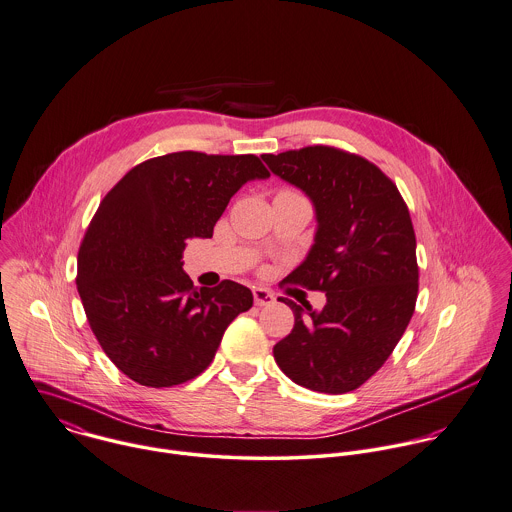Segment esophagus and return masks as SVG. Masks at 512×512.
I'll return each instance as SVG.
<instances>
[{"label":"esophagus","mask_w":512,"mask_h":512,"mask_svg":"<svg viewBox=\"0 0 512 512\" xmlns=\"http://www.w3.org/2000/svg\"><path fill=\"white\" fill-rule=\"evenodd\" d=\"M253 299H255V305H257V307H267V305H273V303H275L273 293L267 291V289H261V287L253 289Z\"/></svg>","instance_id":"1"}]
</instances>
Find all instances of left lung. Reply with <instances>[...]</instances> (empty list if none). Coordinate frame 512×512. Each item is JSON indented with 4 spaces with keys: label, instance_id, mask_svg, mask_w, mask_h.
I'll use <instances>...</instances> for the list:
<instances>
[{
    "label": "left lung",
    "instance_id": "obj_1",
    "mask_svg": "<svg viewBox=\"0 0 512 512\" xmlns=\"http://www.w3.org/2000/svg\"><path fill=\"white\" fill-rule=\"evenodd\" d=\"M269 169L315 205L317 233L289 283L323 291L321 311L281 297L295 327L273 347L297 385L341 395L359 389L391 357L417 303V239L397 185L361 155L311 145L263 155Z\"/></svg>",
    "mask_w": 512,
    "mask_h": 512
}]
</instances>
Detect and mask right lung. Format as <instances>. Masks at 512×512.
Listing matches in <instances>:
<instances>
[{
    "label": "right lung",
    "mask_w": 512,
    "mask_h": 512,
    "mask_svg": "<svg viewBox=\"0 0 512 512\" xmlns=\"http://www.w3.org/2000/svg\"><path fill=\"white\" fill-rule=\"evenodd\" d=\"M257 155L177 151L127 171L99 203L77 255V291L111 363L143 387L201 375L229 323L253 307L235 283L193 287L187 239L213 235L229 199L267 179Z\"/></svg>",
    "instance_id": "1"
}]
</instances>
